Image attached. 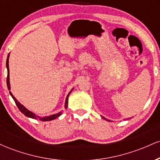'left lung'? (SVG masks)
Here are the masks:
<instances>
[{"instance_id": "left-lung-1", "label": "left lung", "mask_w": 160, "mask_h": 160, "mask_svg": "<svg viewBox=\"0 0 160 160\" xmlns=\"http://www.w3.org/2000/svg\"><path fill=\"white\" fill-rule=\"evenodd\" d=\"M102 118H103V119H104V120H107V121H109V122H110V121H111V120H108V119H106V118H105V117H102ZM129 119H131V118H129ZM127 120V119H125V120Z\"/></svg>"}]
</instances>
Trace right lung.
Listing matches in <instances>:
<instances>
[{
  "instance_id": "add662e5",
  "label": "right lung",
  "mask_w": 160,
  "mask_h": 160,
  "mask_svg": "<svg viewBox=\"0 0 160 160\" xmlns=\"http://www.w3.org/2000/svg\"><path fill=\"white\" fill-rule=\"evenodd\" d=\"M9 57H10V53L8 54V56H7V62H6V66H7V88H8L9 90H10V70H9ZM73 89H74V88H73L72 89H71V91L69 92V93L68 94L67 97H66V99H65V108H68V97H69V95L71 94V92H72ZM10 94L11 96H12V98H13L14 102H15V103L16 105H17L18 108L19 109V111L22 112V113H23L24 115L28 117H30V118H32V119H35V120H40L41 121H50V120H55V119H56L57 117H60V116L62 115V111L58 112V113H55V114H52V115H49V116H47V117H39V116L36 115L35 113H34L33 112L30 111L29 110H28L25 107V106H23L22 104L19 101L16 99L15 97L13 96V95L12 94V92L10 91Z\"/></svg>"
}]
</instances>
